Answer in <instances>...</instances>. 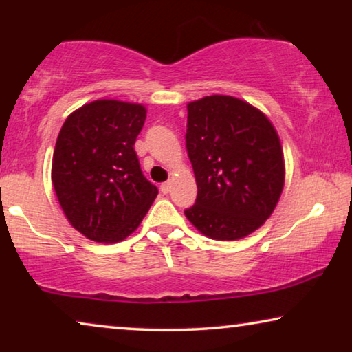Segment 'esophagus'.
Here are the masks:
<instances>
[{"label":"esophagus","instance_id":"esophagus-1","mask_svg":"<svg viewBox=\"0 0 352 352\" xmlns=\"http://www.w3.org/2000/svg\"><path fill=\"white\" fill-rule=\"evenodd\" d=\"M170 189H171V184H170V182H163V184L160 186L162 194H168V192H170Z\"/></svg>","mask_w":352,"mask_h":352}]
</instances>
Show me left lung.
Here are the masks:
<instances>
[{
	"mask_svg": "<svg viewBox=\"0 0 352 352\" xmlns=\"http://www.w3.org/2000/svg\"><path fill=\"white\" fill-rule=\"evenodd\" d=\"M186 147L197 182L186 218L206 237L239 240L266 223L278 204L285 162L266 115L232 96L187 104Z\"/></svg>",
	"mask_w": 352,
	"mask_h": 352,
	"instance_id": "1",
	"label": "left lung"
}]
</instances>
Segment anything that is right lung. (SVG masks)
I'll list each match as a JSON object with an SVG mask.
<instances>
[{"instance_id": "add662e5", "label": "right lung", "mask_w": 352, "mask_h": 352, "mask_svg": "<svg viewBox=\"0 0 352 352\" xmlns=\"http://www.w3.org/2000/svg\"><path fill=\"white\" fill-rule=\"evenodd\" d=\"M146 117L141 104L98 99L62 124L51 179L65 218L86 239L122 242L155 200L158 189L144 177L134 151Z\"/></svg>"}]
</instances>
